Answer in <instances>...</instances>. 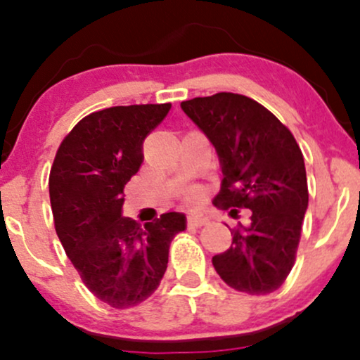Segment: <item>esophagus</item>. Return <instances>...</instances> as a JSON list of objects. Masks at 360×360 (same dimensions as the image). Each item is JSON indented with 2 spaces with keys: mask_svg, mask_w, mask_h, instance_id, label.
<instances>
[{
  "mask_svg": "<svg viewBox=\"0 0 360 360\" xmlns=\"http://www.w3.org/2000/svg\"><path fill=\"white\" fill-rule=\"evenodd\" d=\"M208 223V218L201 213H189L188 217V226H194V229H201Z\"/></svg>",
  "mask_w": 360,
  "mask_h": 360,
  "instance_id": "obj_1",
  "label": "esophagus"
}]
</instances>
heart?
Returning <instances> with one entry per match:
<instances>
[{
	"label": "heart",
	"mask_w": 360,
	"mask_h": 360,
	"mask_svg": "<svg viewBox=\"0 0 360 360\" xmlns=\"http://www.w3.org/2000/svg\"><path fill=\"white\" fill-rule=\"evenodd\" d=\"M200 196H201V189L191 188L188 193H186L184 198H186V201H189V203H194L196 200H200Z\"/></svg>",
	"instance_id": "obj_1"
}]
</instances>
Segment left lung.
Segmentation results:
<instances>
[{
  "mask_svg": "<svg viewBox=\"0 0 360 360\" xmlns=\"http://www.w3.org/2000/svg\"><path fill=\"white\" fill-rule=\"evenodd\" d=\"M220 157L223 181L214 205L250 210L232 247L213 257L214 271L237 291L269 295L291 272L308 208L303 154L286 125L243 94L217 93L181 103Z\"/></svg>",
  "mask_w": 360,
  "mask_h": 360,
  "instance_id": "obj_1",
  "label": "left lung"
}]
</instances>
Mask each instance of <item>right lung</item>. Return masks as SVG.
Listing matches in <instances>:
<instances>
[{
	"label": "right lung",
	"instance_id": "right-lung-1",
	"mask_svg": "<svg viewBox=\"0 0 360 360\" xmlns=\"http://www.w3.org/2000/svg\"><path fill=\"white\" fill-rule=\"evenodd\" d=\"M171 103L94 111L57 148L49 194L57 237L86 288L111 308L146 301L167 269L169 245L186 229L183 213L142 225L122 217L123 189L143 160V140Z\"/></svg>",
	"mask_w": 360,
	"mask_h": 360
}]
</instances>
